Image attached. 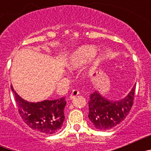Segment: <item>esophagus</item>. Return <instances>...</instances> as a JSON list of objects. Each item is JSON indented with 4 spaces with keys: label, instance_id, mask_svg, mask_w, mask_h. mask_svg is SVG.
<instances>
[{
    "label": "esophagus",
    "instance_id": "1",
    "mask_svg": "<svg viewBox=\"0 0 151 151\" xmlns=\"http://www.w3.org/2000/svg\"><path fill=\"white\" fill-rule=\"evenodd\" d=\"M79 94V91H78V90H73V91H72L71 94H70V99H73V98H74L76 96H77L78 94Z\"/></svg>",
    "mask_w": 151,
    "mask_h": 151
}]
</instances>
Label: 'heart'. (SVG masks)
<instances>
[{
    "label": "heart",
    "mask_w": 151,
    "mask_h": 151,
    "mask_svg": "<svg viewBox=\"0 0 151 151\" xmlns=\"http://www.w3.org/2000/svg\"><path fill=\"white\" fill-rule=\"evenodd\" d=\"M96 49L93 46H85L78 48L71 57L69 62V67L77 68L88 62L95 56Z\"/></svg>",
    "instance_id": "1"
}]
</instances>
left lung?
<instances>
[{
    "instance_id": "8db88e82",
    "label": "left lung",
    "mask_w": 151,
    "mask_h": 151,
    "mask_svg": "<svg viewBox=\"0 0 151 151\" xmlns=\"http://www.w3.org/2000/svg\"><path fill=\"white\" fill-rule=\"evenodd\" d=\"M135 85L129 94L118 101L105 99L95 91L90 95L88 118L98 130L106 131L116 126L128 116L134 103Z\"/></svg>"
}]
</instances>
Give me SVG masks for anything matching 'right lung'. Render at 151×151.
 <instances>
[{"mask_svg": "<svg viewBox=\"0 0 151 151\" xmlns=\"http://www.w3.org/2000/svg\"><path fill=\"white\" fill-rule=\"evenodd\" d=\"M18 112L22 120L31 129L44 134H54L61 129L63 123L65 97L38 103L28 102L20 97L11 85Z\"/></svg>", "mask_w": 151, "mask_h": 151, "instance_id": "right-lung-1", "label": "right lung"}]
</instances>
